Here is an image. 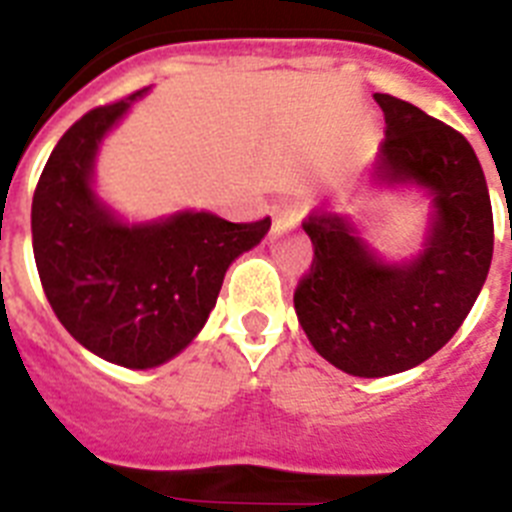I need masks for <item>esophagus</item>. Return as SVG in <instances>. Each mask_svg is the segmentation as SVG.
I'll list each match as a JSON object with an SVG mask.
<instances>
[{
  "label": "esophagus",
  "instance_id": "1",
  "mask_svg": "<svg viewBox=\"0 0 512 512\" xmlns=\"http://www.w3.org/2000/svg\"><path fill=\"white\" fill-rule=\"evenodd\" d=\"M273 213H275V221H293V219H299L301 216V206H296V203L291 201H283L278 203V206H273Z\"/></svg>",
  "mask_w": 512,
  "mask_h": 512
}]
</instances>
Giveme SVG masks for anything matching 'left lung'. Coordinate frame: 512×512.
I'll return each mask as SVG.
<instances>
[{
    "label": "left lung",
    "instance_id": "obj_1",
    "mask_svg": "<svg viewBox=\"0 0 512 512\" xmlns=\"http://www.w3.org/2000/svg\"><path fill=\"white\" fill-rule=\"evenodd\" d=\"M386 139L379 175L433 193L428 244L410 265H386L324 208L301 221L314 257L293 291L296 317L324 361L379 379L420 366L456 335L490 273L495 224L482 164L456 128L376 92Z\"/></svg>",
    "mask_w": 512,
    "mask_h": 512
}]
</instances>
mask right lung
Masks as SVG:
<instances>
[{"label": "right lung", "mask_w": 512, "mask_h": 512, "mask_svg": "<svg viewBox=\"0 0 512 512\" xmlns=\"http://www.w3.org/2000/svg\"><path fill=\"white\" fill-rule=\"evenodd\" d=\"M146 90L92 108L64 133L35 185L30 229L43 291L79 345L123 368H151L190 345L226 268L268 234L270 216L234 224L177 213L126 226L90 188L97 144Z\"/></svg>", "instance_id": "1"}]
</instances>
